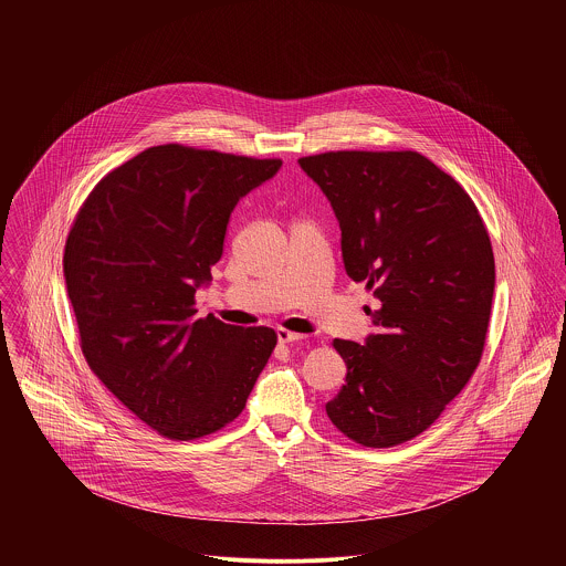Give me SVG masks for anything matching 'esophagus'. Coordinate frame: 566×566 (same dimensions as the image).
Returning <instances> with one entry per match:
<instances>
[{
	"instance_id": "obj_1",
	"label": "esophagus",
	"mask_w": 566,
	"mask_h": 566,
	"mask_svg": "<svg viewBox=\"0 0 566 566\" xmlns=\"http://www.w3.org/2000/svg\"><path fill=\"white\" fill-rule=\"evenodd\" d=\"M276 337H279V342H281V344H290V342H298V339H303L305 335L294 333V331H290V328H279V331H276Z\"/></svg>"
}]
</instances>
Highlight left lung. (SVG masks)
<instances>
[{"label": "left lung", "mask_w": 566, "mask_h": 566, "mask_svg": "<svg viewBox=\"0 0 566 566\" xmlns=\"http://www.w3.org/2000/svg\"><path fill=\"white\" fill-rule=\"evenodd\" d=\"M342 231L346 274L377 298L364 344L333 339L346 381L326 403L350 440L386 449L422 433L475 373L494 256L471 196L418 153L298 159Z\"/></svg>", "instance_id": "8db88e82"}]
</instances>
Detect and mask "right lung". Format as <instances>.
<instances>
[{"instance_id": "add662e5", "label": "right lung", "mask_w": 566, "mask_h": 566, "mask_svg": "<svg viewBox=\"0 0 566 566\" xmlns=\"http://www.w3.org/2000/svg\"><path fill=\"white\" fill-rule=\"evenodd\" d=\"M281 169L155 146L106 174L65 243L67 296L97 379L169 440H196L242 413L276 333L193 318L235 205Z\"/></svg>"}]
</instances>
